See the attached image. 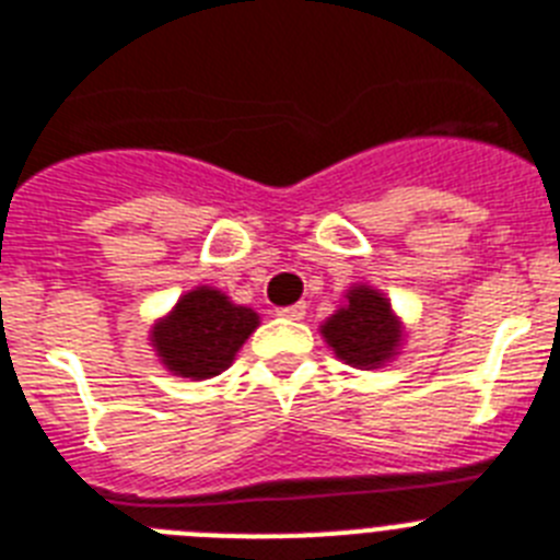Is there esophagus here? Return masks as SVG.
Returning a JSON list of instances; mask_svg holds the SVG:
<instances>
[{
	"instance_id": "1",
	"label": "esophagus",
	"mask_w": 560,
	"mask_h": 560,
	"mask_svg": "<svg viewBox=\"0 0 560 560\" xmlns=\"http://www.w3.org/2000/svg\"><path fill=\"white\" fill-rule=\"evenodd\" d=\"M281 319H290V322H302L307 316V304L299 302V304H290V307H281L279 311Z\"/></svg>"
}]
</instances>
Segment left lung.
<instances>
[{"instance_id": "8db88e82", "label": "left lung", "mask_w": 560, "mask_h": 560, "mask_svg": "<svg viewBox=\"0 0 560 560\" xmlns=\"http://www.w3.org/2000/svg\"><path fill=\"white\" fill-rule=\"evenodd\" d=\"M319 334L345 365L374 371L397 357L406 339V325L383 290L351 284L345 290L342 304L319 325Z\"/></svg>"}]
</instances>
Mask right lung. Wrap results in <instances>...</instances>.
Masks as SVG:
<instances>
[{
	"label": "right lung",
	"instance_id": "add662e5",
	"mask_svg": "<svg viewBox=\"0 0 560 560\" xmlns=\"http://www.w3.org/2000/svg\"><path fill=\"white\" fill-rule=\"evenodd\" d=\"M261 325L253 307L235 304L224 290L198 284L149 330V345L172 376L192 383L224 374L235 353Z\"/></svg>",
	"mask_w": 560,
	"mask_h": 560
}]
</instances>
